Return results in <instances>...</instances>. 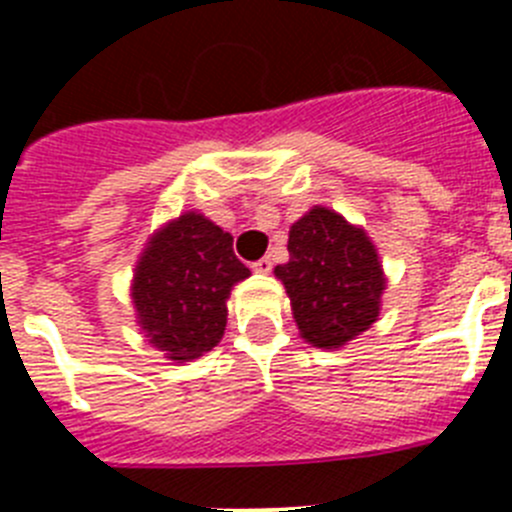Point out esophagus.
<instances>
[{"label":"esophagus","instance_id":"esophagus-1","mask_svg":"<svg viewBox=\"0 0 512 512\" xmlns=\"http://www.w3.org/2000/svg\"><path fill=\"white\" fill-rule=\"evenodd\" d=\"M271 269H274V259H271V256H264V259H259L253 264V271H259V274H269Z\"/></svg>","mask_w":512,"mask_h":512}]
</instances>
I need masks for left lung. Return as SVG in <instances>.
<instances>
[{
  "label": "left lung",
  "mask_w": 512,
  "mask_h": 512,
  "mask_svg": "<svg viewBox=\"0 0 512 512\" xmlns=\"http://www.w3.org/2000/svg\"><path fill=\"white\" fill-rule=\"evenodd\" d=\"M289 261L274 269L300 336L338 351L379 320L387 287L374 241L341 212L315 205L289 228Z\"/></svg>",
  "instance_id": "8db88e82"
}]
</instances>
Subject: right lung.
<instances>
[{"label": "right lung", "mask_w": 512, "mask_h": 512, "mask_svg": "<svg viewBox=\"0 0 512 512\" xmlns=\"http://www.w3.org/2000/svg\"><path fill=\"white\" fill-rule=\"evenodd\" d=\"M248 277L233 235L202 212H182L153 230L138 256L130 282L135 323L164 359H200L223 338L230 289Z\"/></svg>", "instance_id": "add662e5"}]
</instances>
